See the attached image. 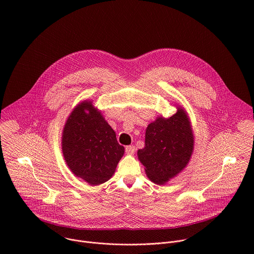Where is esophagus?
<instances>
[{
	"label": "esophagus",
	"instance_id": "obj_1",
	"mask_svg": "<svg viewBox=\"0 0 254 254\" xmlns=\"http://www.w3.org/2000/svg\"><path fill=\"white\" fill-rule=\"evenodd\" d=\"M134 152H135V148L133 146H127L126 148V153L128 155H132V154H134Z\"/></svg>",
	"mask_w": 254,
	"mask_h": 254
}]
</instances>
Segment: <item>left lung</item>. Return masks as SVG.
Wrapping results in <instances>:
<instances>
[{
  "mask_svg": "<svg viewBox=\"0 0 254 254\" xmlns=\"http://www.w3.org/2000/svg\"><path fill=\"white\" fill-rule=\"evenodd\" d=\"M194 142L190 118L184 107L177 105L172 117H158L148 126L144 147L137 151V159L152 182L164 185L187 167Z\"/></svg>",
  "mask_w": 254,
  "mask_h": 254,
  "instance_id": "8db88e82",
  "label": "left lung"
}]
</instances>
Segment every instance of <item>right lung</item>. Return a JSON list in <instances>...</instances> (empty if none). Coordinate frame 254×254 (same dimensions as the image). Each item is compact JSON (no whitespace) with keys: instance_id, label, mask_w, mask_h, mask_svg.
Masks as SVG:
<instances>
[{"instance_id":"obj_1","label":"right lung","mask_w":254,"mask_h":254,"mask_svg":"<svg viewBox=\"0 0 254 254\" xmlns=\"http://www.w3.org/2000/svg\"><path fill=\"white\" fill-rule=\"evenodd\" d=\"M61 147L70 171L90 186L110 180L125 154L115 130L88 99L78 103L68 117Z\"/></svg>"}]
</instances>
